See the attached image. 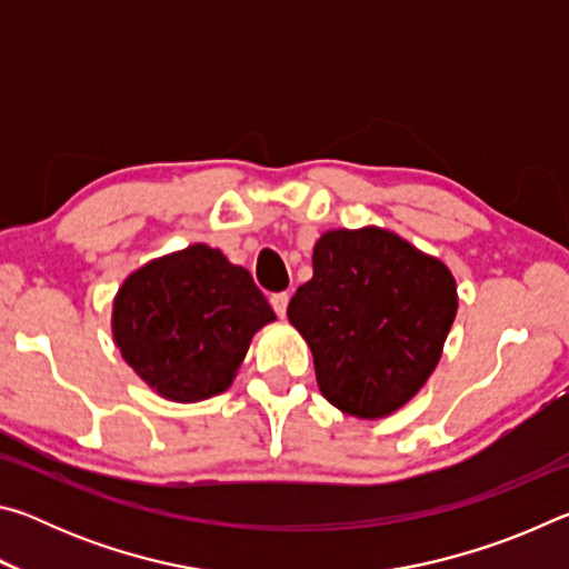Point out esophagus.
Segmentation results:
<instances>
[{"label":"esophagus","instance_id":"1","mask_svg":"<svg viewBox=\"0 0 569 569\" xmlns=\"http://www.w3.org/2000/svg\"><path fill=\"white\" fill-rule=\"evenodd\" d=\"M271 306H273V311H276L278 316H286V308H288V293H286V291H281V293H273V296H271Z\"/></svg>","mask_w":569,"mask_h":569}]
</instances>
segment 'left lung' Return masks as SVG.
<instances>
[{"label":"left lung","instance_id":"1","mask_svg":"<svg viewBox=\"0 0 569 569\" xmlns=\"http://www.w3.org/2000/svg\"><path fill=\"white\" fill-rule=\"evenodd\" d=\"M455 316L449 268L381 228L323 233L313 278L288 303L321 393L359 419L387 417L423 387Z\"/></svg>","mask_w":569,"mask_h":569}]
</instances>
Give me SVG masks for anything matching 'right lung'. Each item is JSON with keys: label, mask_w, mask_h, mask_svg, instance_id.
I'll list each match as a JSON object with an SVG mask.
<instances>
[{"label": "right lung", "mask_w": 569, "mask_h": 569, "mask_svg": "<svg viewBox=\"0 0 569 569\" xmlns=\"http://www.w3.org/2000/svg\"><path fill=\"white\" fill-rule=\"evenodd\" d=\"M273 319L246 268L196 243L150 261L122 283L112 333L148 387L190 403L230 387L253 333Z\"/></svg>", "instance_id": "obj_1"}]
</instances>
